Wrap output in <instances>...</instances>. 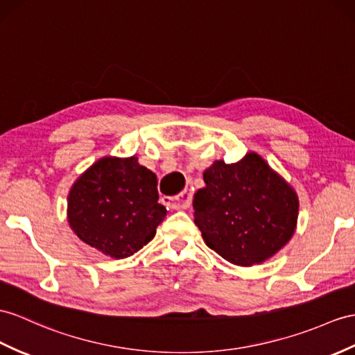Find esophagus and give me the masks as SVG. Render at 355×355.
<instances>
[{
    "label": "esophagus",
    "mask_w": 355,
    "mask_h": 355,
    "mask_svg": "<svg viewBox=\"0 0 355 355\" xmlns=\"http://www.w3.org/2000/svg\"><path fill=\"white\" fill-rule=\"evenodd\" d=\"M193 198V188L187 187L182 193L175 197H162V203L166 205L168 209H187L191 205Z\"/></svg>",
    "instance_id": "1"
}]
</instances>
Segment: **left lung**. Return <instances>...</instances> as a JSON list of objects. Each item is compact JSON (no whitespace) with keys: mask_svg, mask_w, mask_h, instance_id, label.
I'll return each instance as SVG.
<instances>
[{"mask_svg":"<svg viewBox=\"0 0 355 355\" xmlns=\"http://www.w3.org/2000/svg\"><path fill=\"white\" fill-rule=\"evenodd\" d=\"M194 194V223L206 245L238 266L261 265L297 229L298 196L256 152L233 164L215 161Z\"/></svg>","mask_w":355,"mask_h":355,"instance_id":"left-lung-1","label":"left lung"}]
</instances>
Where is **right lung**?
Listing matches in <instances>:
<instances>
[{
    "instance_id": "1",
    "label": "right lung",
    "mask_w": 355,
    "mask_h": 355,
    "mask_svg": "<svg viewBox=\"0 0 355 355\" xmlns=\"http://www.w3.org/2000/svg\"><path fill=\"white\" fill-rule=\"evenodd\" d=\"M157 185V175L137 157H103L69 191V226L103 256H132L150 243L167 214L158 203Z\"/></svg>"
}]
</instances>
